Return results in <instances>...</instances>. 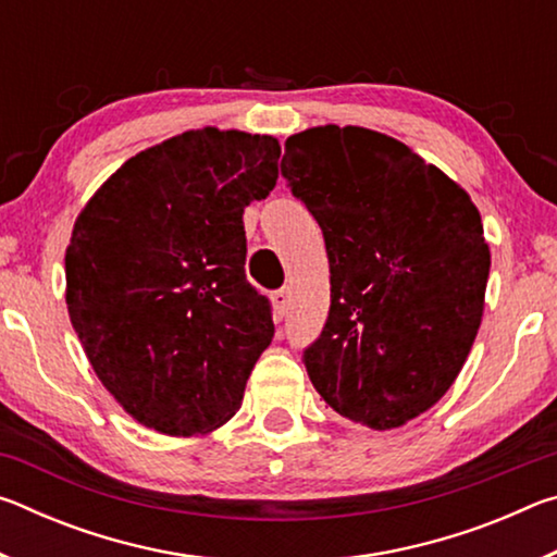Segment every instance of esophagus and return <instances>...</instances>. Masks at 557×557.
<instances>
[{"mask_svg": "<svg viewBox=\"0 0 557 557\" xmlns=\"http://www.w3.org/2000/svg\"><path fill=\"white\" fill-rule=\"evenodd\" d=\"M272 305H275V314L282 319L287 314V307H289V289H277L272 292Z\"/></svg>", "mask_w": 557, "mask_h": 557, "instance_id": "34e87169", "label": "esophagus"}]
</instances>
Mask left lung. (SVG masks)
<instances>
[{
    "instance_id": "obj_1",
    "label": "left lung",
    "mask_w": 557,
    "mask_h": 557,
    "mask_svg": "<svg viewBox=\"0 0 557 557\" xmlns=\"http://www.w3.org/2000/svg\"><path fill=\"white\" fill-rule=\"evenodd\" d=\"M324 233L332 307L301 354L317 393L356 425L400 428L465 366L492 256L469 194L410 147L363 127L292 135L280 164Z\"/></svg>"
}]
</instances>
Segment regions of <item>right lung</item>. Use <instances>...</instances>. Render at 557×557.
Returning <instances> with one entry per match:
<instances>
[{
    "instance_id": "add662e5",
    "label": "right lung",
    "mask_w": 557,
    "mask_h": 557,
    "mask_svg": "<svg viewBox=\"0 0 557 557\" xmlns=\"http://www.w3.org/2000/svg\"><path fill=\"white\" fill-rule=\"evenodd\" d=\"M275 137L191 129L127 159L65 250L71 324L102 385L164 435H203L240 408L275 336L245 277L243 211L277 182Z\"/></svg>"
}]
</instances>
